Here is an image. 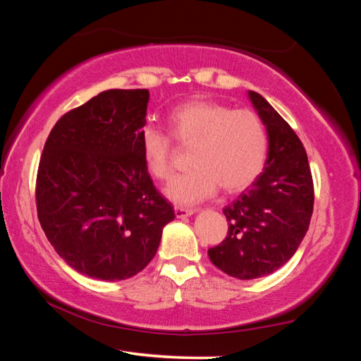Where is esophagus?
I'll return each instance as SVG.
<instances>
[{
	"mask_svg": "<svg viewBox=\"0 0 361 361\" xmlns=\"http://www.w3.org/2000/svg\"><path fill=\"white\" fill-rule=\"evenodd\" d=\"M194 212H195L194 209H188V207L175 205V215H176V218H186V216H191Z\"/></svg>",
	"mask_w": 361,
	"mask_h": 361,
	"instance_id": "1",
	"label": "esophagus"
}]
</instances>
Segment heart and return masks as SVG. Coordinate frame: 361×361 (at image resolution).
<instances>
[{
	"label": "heart",
	"instance_id": "1",
	"mask_svg": "<svg viewBox=\"0 0 361 361\" xmlns=\"http://www.w3.org/2000/svg\"><path fill=\"white\" fill-rule=\"evenodd\" d=\"M169 129L176 142L192 146V169L175 176L166 188V195L175 204L202 202L219 186L229 194L243 191L264 169L267 132L252 109L194 99L170 113ZM172 137L151 126L140 132V154L154 180L167 181L173 173Z\"/></svg>",
	"mask_w": 361,
	"mask_h": 361
}]
</instances>
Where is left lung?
Instances as JSON below:
<instances>
[{
	"instance_id": "obj_1",
	"label": "left lung",
	"mask_w": 361,
	"mask_h": 361,
	"mask_svg": "<svg viewBox=\"0 0 361 361\" xmlns=\"http://www.w3.org/2000/svg\"><path fill=\"white\" fill-rule=\"evenodd\" d=\"M248 97L267 130L264 170L224 207L228 235L209 248L213 264L240 280L282 267L301 245L314 210V181L301 140L264 97L253 90Z\"/></svg>"
}]
</instances>
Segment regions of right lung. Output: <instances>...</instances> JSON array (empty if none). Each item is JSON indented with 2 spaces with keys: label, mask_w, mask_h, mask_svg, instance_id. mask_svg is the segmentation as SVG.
<instances>
[{
  "label": "right lung",
  "mask_w": 361,
  "mask_h": 361,
  "mask_svg": "<svg viewBox=\"0 0 361 361\" xmlns=\"http://www.w3.org/2000/svg\"><path fill=\"white\" fill-rule=\"evenodd\" d=\"M149 92L111 89L71 109L46 140L36 209L66 264L99 280H124L154 258L175 218L140 154Z\"/></svg>",
  "instance_id": "1"
}]
</instances>
